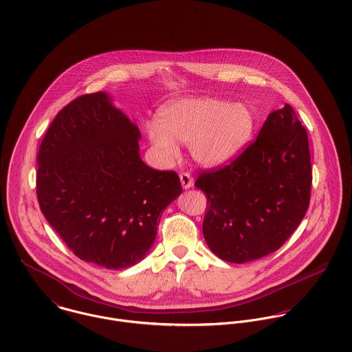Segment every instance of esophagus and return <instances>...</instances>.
<instances>
[{
	"label": "esophagus",
	"instance_id": "esophagus-1",
	"mask_svg": "<svg viewBox=\"0 0 352 352\" xmlns=\"http://www.w3.org/2000/svg\"><path fill=\"white\" fill-rule=\"evenodd\" d=\"M180 182H182V186H183L184 190H188V188H191L194 186V179L187 172L180 173Z\"/></svg>",
	"mask_w": 352,
	"mask_h": 352
}]
</instances>
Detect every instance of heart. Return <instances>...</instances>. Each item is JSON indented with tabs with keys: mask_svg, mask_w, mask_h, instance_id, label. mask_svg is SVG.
<instances>
[{
	"mask_svg": "<svg viewBox=\"0 0 352 352\" xmlns=\"http://www.w3.org/2000/svg\"><path fill=\"white\" fill-rule=\"evenodd\" d=\"M256 129V116L241 102L215 98L173 101L151 123L148 137L166 164L179 155L176 141L191 144V154L204 166H218L244 151Z\"/></svg>",
	"mask_w": 352,
	"mask_h": 352,
	"instance_id": "b5f03b06",
	"label": "heart"
}]
</instances>
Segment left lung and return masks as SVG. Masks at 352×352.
I'll use <instances>...</instances> for the list:
<instances>
[{"mask_svg": "<svg viewBox=\"0 0 352 352\" xmlns=\"http://www.w3.org/2000/svg\"><path fill=\"white\" fill-rule=\"evenodd\" d=\"M195 187L207 198L203 236L214 254L240 264L278 251L301 223L311 187L307 133L292 105L271 112L256 141Z\"/></svg>", "mask_w": 352, "mask_h": 352, "instance_id": "8db88e82", "label": "left lung"}]
</instances>
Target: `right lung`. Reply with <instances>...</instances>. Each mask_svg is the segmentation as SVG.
<instances>
[{
    "mask_svg": "<svg viewBox=\"0 0 352 352\" xmlns=\"http://www.w3.org/2000/svg\"><path fill=\"white\" fill-rule=\"evenodd\" d=\"M141 133L104 92L63 107L39 146L41 210L69 250L109 270L144 260L157 225L182 194L173 170L140 155Z\"/></svg>",
    "mask_w": 352,
    "mask_h": 352,
    "instance_id": "right-lung-1",
    "label": "right lung"
}]
</instances>
